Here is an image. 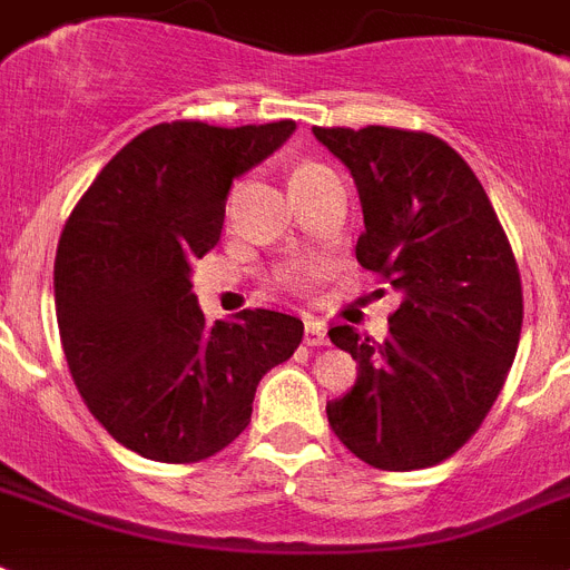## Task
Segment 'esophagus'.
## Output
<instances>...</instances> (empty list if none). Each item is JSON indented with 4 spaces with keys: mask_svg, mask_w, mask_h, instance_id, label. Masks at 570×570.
<instances>
[{
    "mask_svg": "<svg viewBox=\"0 0 570 570\" xmlns=\"http://www.w3.org/2000/svg\"><path fill=\"white\" fill-rule=\"evenodd\" d=\"M304 345H309V348H322V345H327L325 322H318V318H307V322H304Z\"/></svg>",
    "mask_w": 570,
    "mask_h": 570,
    "instance_id": "1",
    "label": "esophagus"
}]
</instances>
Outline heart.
Returning <instances> with one entry per match:
<instances>
[{
    "label": "heart",
    "instance_id": "heart-1",
    "mask_svg": "<svg viewBox=\"0 0 570 570\" xmlns=\"http://www.w3.org/2000/svg\"><path fill=\"white\" fill-rule=\"evenodd\" d=\"M313 169H318V166H298V169H295V175H307V173H313Z\"/></svg>",
    "mask_w": 570,
    "mask_h": 570
}]
</instances>
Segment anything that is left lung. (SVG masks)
<instances>
[{
	"label": "left lung",
	"mask_w": 570,
	"mask_h": 570,
	"mask_svg": "<svg viewBox=\"0 0 570 570\" xmlns=\"http://www.w3.org/2000/svg\"><path fill=\"white\" fill-rule=\"evenodd\" d=\"M313 134L357 184L360 266L401 295L383 342L327 331L357 360V383L327 401V421L374 469H428L469 442L515 360L524 301L510 239L478 175L433 134Z\"/></svg>",
	"instance_id": "obj_1"
}]
</instances>
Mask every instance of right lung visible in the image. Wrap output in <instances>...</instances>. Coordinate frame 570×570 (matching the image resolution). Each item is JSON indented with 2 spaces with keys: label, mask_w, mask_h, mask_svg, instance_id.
<instances>
[{
  "label": "right lung",
  "mask_w": 570,
  "mask_h": 570,
  "mask_svg": "<svg viewBox=\"0 0 570 570\" xmlns=\"http://www.w3.org/2000/svg\"><path fill=\"white\" fill-rule=\"evenodd\" d=\"M293 131V119L155 125L63 225L55 313L69 374L101 428L146 460L198 462L230 445L263 374L304 336L301 318L275 309L207 325L193 293V261L219 239L234 178Z\"/></svg>",
  "instance_id": "1"
}]
</instances>
